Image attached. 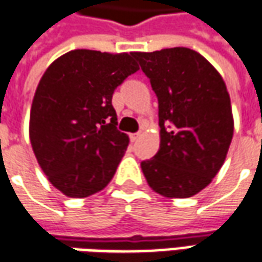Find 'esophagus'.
Listing matches in <instances>:
<instances>
[{"label": "esophagus", "mask_w": 262, "mask_h": 262, "mask_svg": "<svg viewBox=\"0 0 262 262\" xmlns=\"http://www.w3.org/2000/svg\"><path fill=\"white\" fill-rule=\"evenodd\" d=\"M140 135H142L140 132H137V133H133V135H130V140H132V142H136L137 139L140 137Z\"/></svg>", "instance_id": "obj_1"}]
</instances>
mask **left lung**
I'll list each match as a JSON object with an SVG mask.
<instances>
[{
	"instance_id": "left-lung-1",
	"label": "left lung",
	"mask_w": 262,
	"mask_h": 262,
	"mask_svg": "<svg viewBox=\"0 0 262 262\" xmlns=\"http://www.w3.org/2000/svg\"><path fill=\"white\" fill-rule=\"evenodd\" d=\"M133 56L159 100L160 149L140 164L144 177L164 197H191L219 173L233 139L226 83L193 49L133 52Z\"/></svg>"
}]
</instances>
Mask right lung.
Listing matches in <instances>:
<instances>
[{"label":"right lung","mask_w":262,"mask_h":262,"mask_svg":"<svg viewBox=\"0 0 262 262\" xmlns=\"http://www.w3.org/2000/svg\"><path fill=\"white\" fill-rule=\"evenodd\" d=\"M139 71L130 54L75 49L39 80L29 139L42 171L68 197L83 199L109 184L129 137L118 130L115 89Z\"/></svg>","instance_id":"add662e5"}]
</instances>
